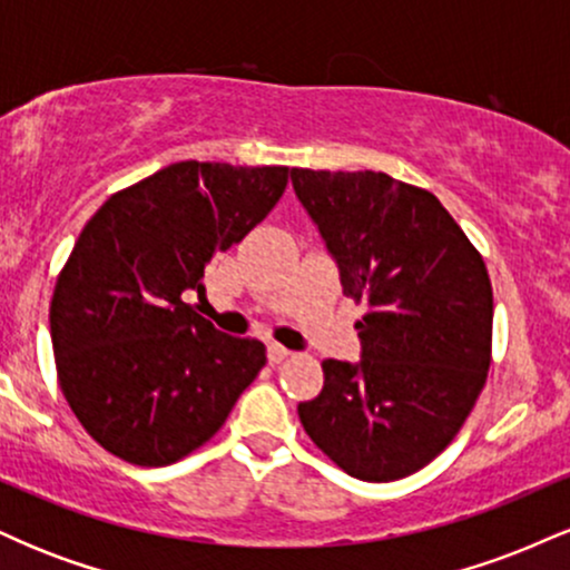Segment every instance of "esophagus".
<instances>
[{"label":"esophagus","instance_id":"obj_1","mask_svg":"<svg viewBox=\"0 0 570 570\" xmlns=\"http://www.w3.org/2000/svg\"><path fill=\"white\" fill-rule=\"evenodd\" d=\"M289 356H292V351H286L284 345H278V343L267 345V362L271 364H281L284 358H289Z\"/></svg>","mask_w":570,"mask_h":570}]
</instances>
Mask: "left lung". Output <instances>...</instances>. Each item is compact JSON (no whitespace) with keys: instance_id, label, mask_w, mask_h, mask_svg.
<instances>
[{"instance_id":"1","label":"left lung","mask_w":570,"mask_h":570,"mask_svg":"<svg viewBox=\"0 0 570 570\" xmlns=\"http://www.w3.org/2000/svg\"><path fill=\"white\" fill-rule=\"evenodd\" d=\"M340 265L362 362L326 358L299 402L322 453L356 480H402L455 440L493 358V286L482 254L429 189L383 171L292 168Z\"/></svg>"}]
</instances>
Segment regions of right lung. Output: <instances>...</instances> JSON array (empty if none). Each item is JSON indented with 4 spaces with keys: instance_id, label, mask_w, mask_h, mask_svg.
Masks as SVG:
<instances>
[{
    "instance_id": "1",
    "label": "right lung",
    "mask_w": 570,
    "mask_h": 570,
    "mask_svg": "<svg viewBox=\"0 0 570 570\" xmlns=\"http://www.w3.org/2000/svg\"><path fill=\"white\" fill-rule=\"evenodd\" d=\"M286 166L185 160L136 181L88 219L50 299L56 372L82 429L134 466L203 448L259 370L265 345L222 335L187 305L214 254L284 195Z\"/></svg>"
}]
</instances>
